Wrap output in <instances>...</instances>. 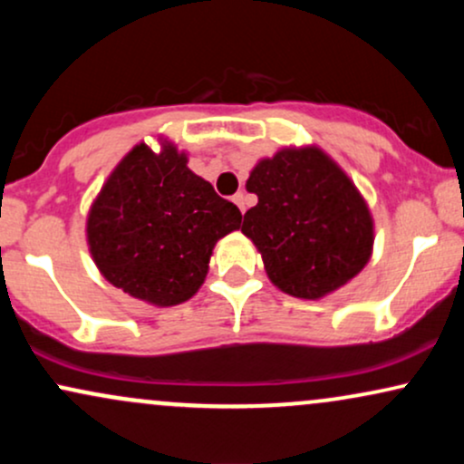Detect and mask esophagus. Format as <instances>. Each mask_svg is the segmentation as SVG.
<instances>
[{
	"label": "esophagus",
	"instance_id": "esophagus-1",
	"mask_svg": "<svg viewBox=\"0 0 464 464\" xmlns=\"http://www.w3.org/2000/svg\"><path fill=\"white\" fill-rule=\"evenodd\" d=\"M233 202H236V205L239 207V211H246V194H244V191H237L236 196H233Z\"/></svg>",
	"mask_w": 464,
	"mask_h": 464
}]
</instances>
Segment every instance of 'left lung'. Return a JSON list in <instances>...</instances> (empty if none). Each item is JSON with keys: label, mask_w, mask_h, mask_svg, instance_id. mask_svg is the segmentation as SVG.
Masks as SVG:
<instances>
[{"label": "left lung", "mask_w": 464, "mask_h": 464, "mask_svg": "<svg viewBox=\"0 0 464 464\" xmlns=\"http://www.w3.org/2000/svg\"><path fill=\"white\" fill-rule=\"evenodd\" d=\"M257 205L242 233L264 257L266 273L299 299L344 285L371 257L372 222L347 174L321 150H281L250 172Z\"/></svg>", "instance_id": "8db88e82"}]
</instances>
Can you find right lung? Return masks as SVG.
Returning <instances> with one entry per match:
<instances>
[{"mask_svg": "<svg viewBox=\"0 0 464 464\" xmlns=\"http://www.w3.org/2000/svg\"><path fill=\"white\" fill-rule=\"evenodd\" d=\"M242 214L165 146L129 152L93 202L92 255L115 287L154 305H179L205 281L211 250Z\"/></svg>", "mask_w": 464, "mask_h": 464, "instance_id": "1", "label": "right lung"}]
</instances>
